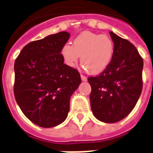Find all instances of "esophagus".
I'll list each match as a JSON object with an SVG mask.
<instances>
[{"instance_id":"1","label":"esophagus","mask_w":153,"mask_h":153,"mask_svg":"<svg viewBox=\"0 0 153 153\" xmlns=\"http://www.w3.org/2000/svg\"><path fill=\"white\" fill-rule=\"evenodd\" d=\"M81 80L83 81H87V77H86L85 76H83V75H81Z\"/></svg>"}]
</instances>
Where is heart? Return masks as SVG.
<instances>
[{
	"instance_id": "1",
	"label": "heart",
	"mask_w": 153,
	"mask_h": 153,
	"mask_svg": "<svg viewBox=\"0 0 153 153\" xmlns=\"http://www.w3.org/2000/svg\"><path fill=\"white\" fill-rule=\"evenodd\" d=\"M64 64L75 67L81 56V63L91 74L102 72L111 63L114 54V43L105 34L84 31L74 39L72 46L66 43L60 50Z\"/></svg>"
}]
</instances>
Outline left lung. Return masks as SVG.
<instances>
[{
	"label": "left lung",
	"instance_id": "1",
	"mask_svg": "<svg viewBox=\"0 0 153 153\" xmlns=\"http://www.w3.org/2000/svg\"><path fill=\"white\" fill-rule=\"evenodd\" d=\"M114 54L106 69L89 76L90 104L94 116L107 123L124 119L136 105L143 88V61L135 46L110 32Z\"/></svg>",
	"mask_w": 153,
	"mask_h": 153
}]
</instances>
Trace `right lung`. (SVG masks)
<instances>
[{"mask_svg": "<svg viewBox=\"0 0 153 153\" xmlns=\"http://www.w3.org/2000/svg\"><path fill=\"white\" fill-rule=\"evenodd\" d=\"M69 37L62 31L30 42L14 63L16 102L39 127H56L66 119L70 97L81 82L79 72L64 64L60 54Z\"/></svg>", "mask_w": 153, "mask_h": 153, "instance_id": "obj_1", "label": "right lung"}]
</instances>
